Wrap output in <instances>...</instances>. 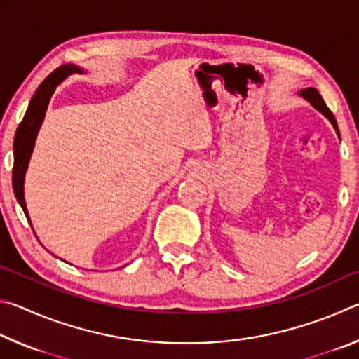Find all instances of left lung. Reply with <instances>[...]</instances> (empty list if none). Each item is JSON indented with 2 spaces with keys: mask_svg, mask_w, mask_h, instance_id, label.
Here are the masks:
<instances>
[{
  "mask_svg": "<svg viewBox=\"0 0 359 359\" xmlns=\"http://www.w3.org/2000/svg\"><path fill=\"white\" fill-rule=\"evenodd\" d=\"M299 95L302 96L304 100H307L309 102H311V104H312L315 109H317V111H320L321 114H323L325 117L330 118V121L332 123L334 128H336L337 135H339V130H337V121H336V118H334L332 112L330 111V109H327L326 102L323 101V98H321V95L317 92V88H304L302 92H299Z\"/></svg>",
  "mask_w": 359,
  "mask_h": 359,
  "instance_id": "1",
  "label": "left lung"
}]
</instances>
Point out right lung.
<instances>
[{
	"instance_id": "add662e5",
	"label": "right lung",
	"mask_w": 359,
	"mask_h": 359,
	"mask_svg": "<svg viewBox=\"0 0 359 359\" xmlns=\"http://www.w3.org/2000/svg\"><path fill=\"white\" fill-rule=\"evenodd\" d=\"M82 72L79 68L72 65H63L57 68L52 74H48L44 82H42L38 90H36L34 96L29 101V106L25 112V117L20 121L19 128L15 131L14 137V168H12V188H14V194L17 201L22 205L23 212L27 214V204L25 198H23V180H25V172L28 168L29 156L34 147L36 136L41 128L42 120L47 111V104L50 101L52 93L55 92L57 85L63 81V79L71 74V72Z\"/></svg>"
}]
</instances>
